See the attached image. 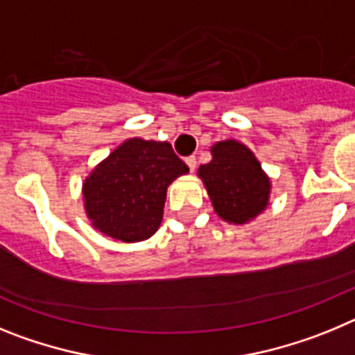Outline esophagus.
<instances>
[{
  "label": "esophagus",
  "instance_id": "esophagus-1",
  "mask_svg": "<svg viewBox=\"0 0 355 355\" xmlns=\"http://www.w3.org/2000/svg\"><path fill=\"white\" fill-rule=\"evenodd\" d=\"M184 162H187V165H188V168H190V172L196 171V167H197V158H196V156H188V158L184 159Z\"/></svg>",
  "mask_w": 355,
  "mask_h": 355
}]
</instances>
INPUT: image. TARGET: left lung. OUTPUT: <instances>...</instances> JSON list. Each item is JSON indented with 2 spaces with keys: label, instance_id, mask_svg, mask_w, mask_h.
<instances>
[{
  "label": "left lung",
  "instance_id": "obj_1",
  "mask_svg": "<svg viewBox=\"0 0 355 355\" xmlns=\"http://www.w3.org/2000/svg\"><path fill=\"white\" fill-rule=\"evenodd\" d=\"M211 162L199 167L211 205L222 220L247 224L268 206L270 180L252 150L236 140L216 142Z\"/></svg>",
  "mask_w": 355,
  "mask_h": 355
}]
</instances>
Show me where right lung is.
Wrapping results in <instances>:
<instances>
[{
    "mask_svg": "<svg viewBox=\"0 0 355 355\" xmlns=\"http://www.w3.org/2000/svg\"><path fill=\"white\" fill-rule=\"evenodd\" d=\"M187 172L168 142L130 139L85 180V211L106 236L147 240L162 224L167 187Z\"/></svg>",
    "mask_w": 355,
    "mask_h": 355,
    "instance_id": "1",
    "label": "right lung"
}]
</instances>
